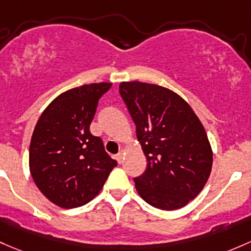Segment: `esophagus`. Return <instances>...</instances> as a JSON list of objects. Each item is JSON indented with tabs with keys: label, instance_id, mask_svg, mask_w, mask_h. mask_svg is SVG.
Wrapping results in <instances>:
<instances>
[{
	"label": "esophagus",
	"instance_id": "34e87169",
	"mask_svg": "<svg viewBox=\"0 0 251 251\" xmlns=\"http://www.w3.org/2000/svg\"><path fill=\"white\" fill-rule=\"evenodd\" d=\"M124 159H125V149H121L120 151H119V154L117 155V160L119 163H123Z\"/></svg>",
	"mask_w": 251,
	"mask_h": 251
}]
</instances>
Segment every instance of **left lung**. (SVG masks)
I'll list each match as a JSON object with an SVG mask.
<instances>
[{"label":"left lung","mask_w":251,"mask_h":251,"mask_svg":"<svg viewBox=\"0 0 251 251\" xmlns=\"http://www.w3.org/2000/svg\"><path fill=\"white\" fill-rule=\"evenodd\" d=\"M119 91L148 161L134 178L137 192L159 209L183 208L212 172L213 150L201 120L183 97L156 84L123 81Z\"/></svg>","instance_id":"8db88e82"}]
</instances>
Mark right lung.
Segmentation results:
<instances>
[{"instance_id":"1","label":"right lung","mask_w":251,"mask_h":251,"mask_svg":"<svg viewBox=\"0 0 251 251\" xmlns=\"http://www.w3.org/2000/svg\"><path fill=\"white\" fill-rule=\"evenodd\" d=\"M112 83L85 84L62 92L43 110L33 130L28 166L39 191L61 208L86 204L103 188L117 161L90 132L101 96Z\"/></svg>"}]
</instances>
